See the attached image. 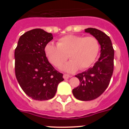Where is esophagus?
I'll return each mask as SVG.
<instances>
[{
	"label": "esophagus",
	"instance_id": "obj_1",
	"mask_svg": "<svg viewBox=\"0 0 129 129\" xmlns=\"http://www.w3.org/2000/svg\"><path fill=\"white\" fill-rule=\"evenodd\" d=\"M70 77V76H69V75L66 74H64L63 75V78L64 79H68Z\"/></svg>",
	"mask_w": 129,
	"mask_h": 129
}]
</instances>
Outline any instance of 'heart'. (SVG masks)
Wrapping results in <instances>:
<instances>
[{
    "mask_svg": "<svg viewBox=\"0 0 129 129\" xmlns=\"http://www.w3.org/2000/svg\"><path fill=\"white\" fill-rule=\"evenodd\" d=\"M100 50L98 40L95 37L67 35L58 40L57 45L50 43L44 48V53L49 62L60 67L68 57L71 60L62 67L68 72L79 68L85 70L95 61Z\"/></svg>",
    "mask_w": 129,
    "mask_h": 129,
    "instance_id": "obj_1",
    "label": "heart"
}]
</instances>
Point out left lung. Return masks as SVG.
I'll return each mask as SVG.
<instances>
[{"label": "left lung", "instance_id": "obj_1", "mask_svg": "<svg viewBox=\"0 0 129 129\" xmlns=\"http://www.w3.org/2000/svg\"><path fill=\"white\" fill-rule=\"evenodd\" d=\"M85 31L98 40L101 55L93 67L76 75L80 83L72 93L77 100L90 101L100 96L109 86L113 74L114 50L110 37L104 32L92 28Z\"/></svg>", "mask_w": 129, "mask_h": 129}]
</instances>
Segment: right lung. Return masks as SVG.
<instances>
[{"label": "right lung", "instance_id": "add662e5", "mask_svg": "<svg viewBox=\"0 0 129 129\" xmlns=\"http://www.w3.org/2000/svg\"><path fill=\"white\" fill-rule=\"evenodd\" d=\"M53 39L51 33L34 29L19 39L15 50L16 78L22 90L31 98L39 101L53 98L63 74L49 62L44 48Z\"/></svg>", "mask_w": 129, "mask_h": 129}]
</instances>
